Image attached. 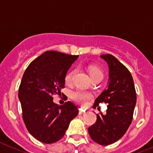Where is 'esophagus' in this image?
I'll list each match as a JSON object with an SVG mask.
<instances>
[{
	"mask_svg": "<svg viewBox=\"0 0 153 153\" xmlns=\"http://www.w3.org/2000/svg\"><path fill=\"white\" fill-rule=\"evenodd\" d=\"M85 112V110H83V109H79V112H78V113H79L80 115H82V114H84Z\"/></svg>",
	"mask_w": 153,
	"mask_h": 153,
	"instance_id": "esophagus-1",
	"label": "esophagus"
}]
</instances>
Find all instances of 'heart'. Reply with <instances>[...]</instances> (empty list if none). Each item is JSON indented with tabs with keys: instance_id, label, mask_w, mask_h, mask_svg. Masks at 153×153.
<instances>
[{
	"instance_id": "obj_1",
	"label": "heart",
	"mask_w": 153,
	"mask_h": 153,
	"mask_svg": "<svg viewBox=\"0 0 153 153\" xmlns=\"http://www.w3.org/2000/svg\"><path fill=\"white\" fill-rule=\"evenodd\" d=\"M88 72H89L90 76H91V78H95V77H102V78L103 77V74H102V71L97 67H89L88 68ZM74 74H75V71H71V72L66 74L65 77V81L66 83H70L72 81ZM71 96H72V99L74 100H75L78 103L81 104V105H85L88 102V101L92 98V94L88 92L81 91H73L71 94Z\"/></svg>"
}]
</instances>
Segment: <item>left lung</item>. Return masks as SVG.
Masks as SVG:
<instances>
[{
  "label": "left lung",
  "instance_id": "8db88e82",
  "mask_svg": "<svg viewBox=\"0 0 153 153\" xmlns=\"http://www.w3.org/2000/svg\"><path fill=\"white\" fill-rule=\"evenodd\" d=\"M109 66L106 88L95 100L94 109L100 102L108 103L105 115H97V122L88 128L94 142L110 145L124 136L133 119L137 102L132 75L128 68L111 54L101 55Z\"/></svg>",
  "mask_w": 153,
  "mask_h": 153
}]
</instances>
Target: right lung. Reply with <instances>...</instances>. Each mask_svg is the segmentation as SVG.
Wrapping results in <instances>:
<instances>
[{"label": "right lung", "instance_id": "obj_1", "mask_svg": "<svg viewBox=\"0 0 153 153\" xmlns=\"http://www.w3.org/2000/svg\"><path fill=\"white\" fill-rule=\"evenodd\" d=\"M78 56L46 51L26 68L19 88L22 118L28 132L44 143L59 140L78 109L72 102L62 105L52 95L65 87V77Z\"/></svg>", "mask_w": 153, "mask_h": 153}]
</instances>
